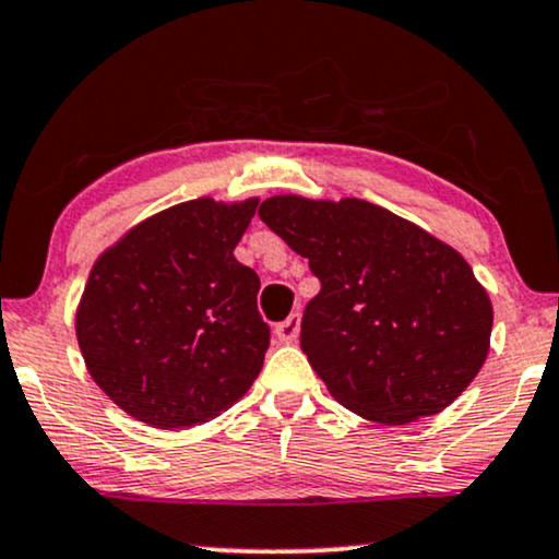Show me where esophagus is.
<instances>
[{
  "mask_svg": "<svg viewBox=\"0 0 559 559\" xmlns=\"http://www.w3.org/2000/svg\"><path fill=\"white\" fill-rule=\"evenodd\" d=\"M274 333H277V338L280 342H285V344H293L295 338H297V333H300V313H289L285 321L282 323H277V329H274Z\"/></svg>",
  "mask_w": 559,
  "mask_h": 559,
  "instance_id": "34e87169",
  "label": "esophagus"
}]
</instances>
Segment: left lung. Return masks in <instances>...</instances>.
Returning <instances> with one entry per match:
<instances>
[{"mask_svg": "<svg viewBox=\"0 0 559 559\" xmlns=\"http://www.w3.org/2000/svg\"><path fill=\"white\" fill-rule=\"evenodd\" d=\"M259 217L308 259L321 293L300 349L346 408L401 426L444 411L480 372L492 308L452 246L365 200L270 198Z\"/></svg>", "mask_w": 559, "mask_h": 559, "instance_id": "left-lung-1", "label": "left lung"}]
</instances>
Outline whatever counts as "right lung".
Segmentation results:
<instances>
[{
    "instance_id": "right-lung-1",
    "label": "right lung",
    "mask_w": 559,
    "mask_h": 559,
    "mask_svg": "<svg viewBox=\"0 0 559 559\" xmlns=\"http://www.w3.org/2000/svg\"><path fill=\"white\" fill-rule=\"evenodd\" d=\"M257 205L182 202L94 264L76 338L94 382L138 421L205 424L262 372L272 329L257 308V272L234 257Z\"/></svg>"
}]
</instances>
